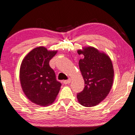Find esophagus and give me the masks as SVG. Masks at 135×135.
Segmentation results:
<instances>
[{
	"label": "esophagus",
	"mask_w": 135,
	"mask_h": 135,
	"mask_svg": "<svg viewBox=\"0 0 135 135\" xmlns=\"http://www.w3.org/2000/svg\"><path fill=\"white\" fill-rule=\"evenodd\" d=\"M70 82H71V79H68V80L63 81V84H69Z\"/></svg>",
	"instance_id": "34e87169"
}]
</instances>
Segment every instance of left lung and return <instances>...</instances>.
Returning a JSON list of instances; mask_svg holds the SVG:
<instances>
[{
  "mask_svg": "<svg viewBox=\"0 0 135 135\" xmlns=\"http://www.w3.org/2000/svg\"><path fill=\"white\" fill-rule=\"evenodd\" d=\"M77 53L84 56L79 60V66L85 82V87L77 93V99L82 106H95L104 100L112 86V61L108 55L91 47L79 50Z\"/></svg>",
  "mask_w": 135,
  "mask_h": 135,
  "instance_id": "1",
  "label": "left lung"
}]
</instances>
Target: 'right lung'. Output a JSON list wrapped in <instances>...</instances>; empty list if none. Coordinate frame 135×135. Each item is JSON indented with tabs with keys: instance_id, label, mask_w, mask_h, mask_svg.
<instances>
[{
	"instance_id": "obj_1",
	"label": "right lung",
	"mask_w": 135,
	"mask_h": 135,
	"mask_svg": "<svg viewBox=\"0 0 135 135\" xmlns=\"http://www.w3.org/2000/svg\"><path fill=\"white\" fill-rule=\"evenodd\" d=\"M56 52L39 47L31 50L22 61L20 72L22 88L27 98L39 106L51 104L61 86L49 65Z\"/></svg>"
}]
</instances>
